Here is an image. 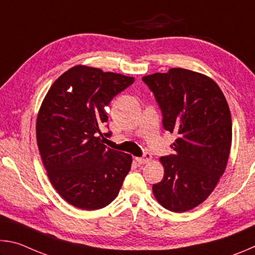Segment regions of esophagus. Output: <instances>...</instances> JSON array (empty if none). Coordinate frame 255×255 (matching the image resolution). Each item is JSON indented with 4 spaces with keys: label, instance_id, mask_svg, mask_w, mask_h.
I'll use <instances>...</instances> for the list:
<instances>
[{
    "label": "esophagus",
    "instance_id": "34e87169",
    "mask_svg": "<svg viewBox=\"0 0 255 255\" xmlns=\"http://www.w3.org/2000/svg\"><path fill=\"white\" fill-rule=\"evenodd\" d=\"M136 161L138 162V164L148 163L149 161H152V155L146 152V153H144V155L141 157H136Z\"/></svg>",
    "mask_w": 255,
    "mask_h": 255
}]
</instances>
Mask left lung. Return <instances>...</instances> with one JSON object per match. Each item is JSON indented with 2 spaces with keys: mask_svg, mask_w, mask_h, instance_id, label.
<instances>
[{
  "mask_svg": "<svg viewBox=\"0 0 255 255\" xmlns=\"http://www.w3.org/2000/svg\"><path fill=\"white\" fill-rule=\"evenodd\" d=\"M163 116V127L178 135L174 154L162 156L161 182L153 184L164 208L183 213L204 202L226 169L232 117L222 90L210 77L183 68L144 76Z\"/></svg>",
  "mask_w": 255,
  "mask_h": 255,
  "instance_id": "obj_1",
  "label": "left lung"
}]
</instances>
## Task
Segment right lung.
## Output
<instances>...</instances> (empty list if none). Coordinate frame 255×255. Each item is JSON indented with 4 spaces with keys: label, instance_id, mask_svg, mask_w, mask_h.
I'll use <instances>...</instances> for the list:
<instances>
[{
    "label": "right lung",
    "instance_id": "obj_1",
    "mask_svg": "<svg viewBox=\"0 0 255 255\" xmlns=\"http://www.w3.org/2000/svg\"><path fill=\"white\" fill-rule=\"evenodd\" d=\"M135 79L89 66H74L50 86L38 112L36 133L53 187L68 204L101 209L115 200L131 156L103 143L106 107Z\"/></svg>",
    "mask_w": 255,
    "mask_h": 255
}]
</instances>
